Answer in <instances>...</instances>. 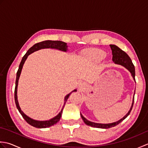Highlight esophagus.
Wrapping results in <instances>:
<instances>
[{
  "label": "esophagus",
  "instance_id": "1",
  "mask_svg": "<svg viewBox=\"0 0 148 148\" xmlns=\"http://www.w3.org/2000/svg\"><path fill=\"white\" fill-rule=\"evenodd\" d=\"M79 86L80 88H83L84 87V84L82 83H80L79 84Z\"/></svg>",
  "mask_w": 148,
  "mask_h": 148
}]
</instances>
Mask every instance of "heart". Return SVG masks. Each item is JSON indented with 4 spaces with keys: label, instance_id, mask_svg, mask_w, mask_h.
Instances as JSON below:
<instances>
[{
    "label": "heart",
    "instance_id": "heart-1",
    "mask_svg": "<svg viewBox=\"0 0 148 148\" xmlns=\"http://www.w3.org/2000/svg\"><path fill=\"white\" fill-rule=\"evenodd\" d=\"M86 55L88 58L92 60L100 61L106 57V53L102 49H94L86 52Z\"/></svg>",
    "mask_w": 148,
    "mask_h": 148
}]
</instances>
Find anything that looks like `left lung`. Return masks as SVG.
I'll use <instances>...</instances> for the list:
<instances>
[{"mask_svg": "<svg viewBox=\"0 0 148 148\" xmlns=\"http://www.w3.org/2000/svg\"><path fill=\"white\" fill-rule=\"evenodd\" d=\"M110 47H111V50H112L113 62H114V64H116L121 65L123 66V67L126 68L127 70L130 72L134 80L136 81V79H135V75H136V72H135V67H134V65L133 64L132 62V60H131L130 58L128 56V55L126 53L123 51L122 49H121L117 46H116L114 45H110ZM134 95H135V91H134V98H133V100H132V106L130 107L129 111L128 112L127 114L125 115L123 118L120 119L119 120H118L117 121L111 123H106V124L97 123L92 122V121L88 120V119L84 118V116L82 115V114L81 113V118H82L83 121L84 122V123L87 125H88V126H91L92 127L99 128H111L113 127H115L117 125H118L119 123H120L123 120H124V119L130 114V113L132 111V108H133V105H134Z\"/></svg>", "mask_w": 148, "mask_h": 148, "instance_id": "obj_1", "label": "left lung"}]
</instances>
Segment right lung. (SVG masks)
I'll use <instances>...</instances> for the list:
<instances>
[{
	"label": "right lung",
	"mask_w": 148,
	"mask_h": 148,
	"mask_svg": "<svg viewBox=\"0 0 148 148\" xmlns=\"http://www.w3.org/2000/svg\"><path fill=\"white\" fill-rule=\"evenodd\" d=\"M45 48L55 49L59 50V51L67 52L68 50V46L67 45V43L60 41V40H45V41L40 42L39 43H37V44H36V45H34L33 46L31 47V48L29 50H28L27 52L26 53V54L23 56V58H22V60L20 62V65H19L18 70L17 73H16V85H15V89H14L15 103H16V108L19 111V112H20L21 116H23V118L25 119V120L30 125H32V126H33L34 127L38 128H48V127L53 126V125H55L56 123H57L60 121V119L62 112H63V109H64V108L65 103H66V102H67V99H69V96H70V95L72 92H76L77 91L76 89L74 90L72 92L69 93L65 97L64 104V106H63V108L61 110V111L58 113V115L55 116L54 118L49 119V120H46V121L36 120V119H34L32 118L29 117V116H27L23 111H21L20 107V106H19V103H18V100L17 89H18V80H19V78H20V76L22 68H23L24 63L26 61L28 56L30 55L31 53H32L36 51H38V50H40L41 49H45Z\"/></svg>",
	"instance_id": "obj_1"
}]
</instances>
